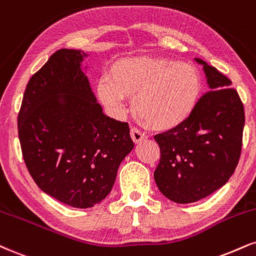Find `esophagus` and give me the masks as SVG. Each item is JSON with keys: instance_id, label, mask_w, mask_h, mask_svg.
I'll return each instance as SVG.
<instances>
[{"instance_id": "34e87169", "label": "esophagus", "mask_w": 256, "mask_h": 256, "mask_svg": "<svg viewBox=\"0 0 256 256\" xmlns=\"http://www.w3.org/2000/svg\"><path fill=\"white\" fill-rule=\"evenodd\" d=\"M130 136L132 138V140H134V144H138L140 143V142H143L144 140H146V136L144 134H142V132L140 130H137V128H131L130 131Z\"/></svg>"}]
</instances>
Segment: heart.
<instances>
[{
	"label": "heart",
	"instance_id": "obj_1",
	"mask_svg": "<svg viewBox=\"0 0 256 256\" xmlns=\"http://www.w3.org/2000/svg\"><path fill=\"white\" fill-rule=\"evenodd\" d=\"M202 76L193 66L169 58L128 57L116 60L101 78L95 94L113 113L132 98L138 122L155 131L173 130L194 110L202 92Z\"/></svg>",
	"mask_w": 256,
	"mask_h": 256
}]
</instances>
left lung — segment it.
Returning <instances> with one entry per match:
<instances>
[{"label":"left lung","mask_w":256,"mask_h":256,"mask_svg":"<svg viewBox=\"0 0 256 256\" xmlns=\"http://www.w3.org/2000/svg\"><path fill=\"white\" fill-rule=\"evenodd\" d=\"M202 66L210 92L196 102L188 119L155 136L161 160L154 178L164 196L178 204L206 198L228 182L242 148L244 108L232 81L216 68Z\"/></svg>","instance_id":"obj_1"}]
</instances>
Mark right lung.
<instances>
[{
	"instance_id": "right-lung-1",
	"label": "right lung",
	"mask_w": 256,
	"mask_h": 256,
	"mask_svg": "<svg viewBox=\"0 0 256 256\" xmlns=\"http://www.w3.org/2000/svg\"><path fill=\"white\" fill-rule=\"evenodd\" d=\"M88 54L62 48L27 83L18 116L22 156L46 194L93 208L110 194L134 144L128 122L102 112L83 66Z\"/></svg>"
}]
</instances>
